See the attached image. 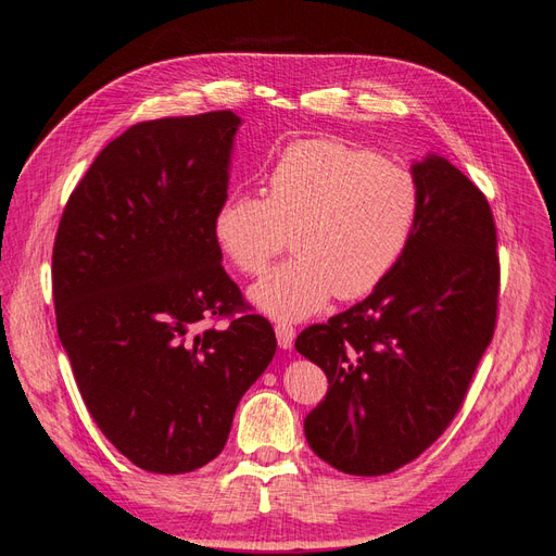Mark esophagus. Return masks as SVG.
<instances>
[{"label":"esophagus","instance_id":"obj_1","mask_svg":"<svg viewBox=\"0 0 556 556\" xmlns=\"http://www.w3.org/2000/svg\"><path fill=\"white\" fill-rule=\"evenodd\" d=\"M275 333H277V343L281 350H291L293 348V340H295V329L291 324H283L279 321L275 326Z\"/></svg>","mask_w":556,"mask_h":556}]
</instances>
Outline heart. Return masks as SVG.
<instances>
[{"label":"heart","mask_w":556,"mask_h":556,"mask_svg":"<svg viewBox=\"0 0 556 556\" xmlns=\"http://www.w3.org/2000/svg\"><path fill=\"white\" fill-rule=\"evenodd\" d=\"M420 185L406 166L338 138L289 142L265 197L230 194L213 237L241 275L258 277L293 232L295 258L249 291L263 315L295 321L329 298H362L400 265L420 220Z\"/></svg>","instance_id":"b5f03b06"}]
</instances>
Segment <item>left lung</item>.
<instances>
[{
	"instance_id": "left-lung-1",
	"label": "left lung",
	"mask_w": 556,
	"mask_h": 556,
	"mask_svg": "<svg viewBox=\"0 0 556 556\" xmlns=\"http://www.w3.org/2000/svg\"><path fill=\"white\" fill-rule=\"evenodd\" d=\"M416 235L362 303L315 324L295 350L329 378L305 439L345 475H390L446 430L465 400L497 309L493 213L446 156L427 154Z\"/></svg>"
}]
</instances>
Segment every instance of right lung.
Listing matches in <instances>:
<instances>
[{
  "mask_svg": "<svg viewBox=\"0 0 556 556\" xmlns=\"http://www.w3.org/2000/svg\"><path fill=\"white\" fill-rule=\"evenodd\" d=\"M239 126L230 110L131 126L96 156L55 235V324L81 400L148 472L216 458L277 352L213 237ZM213 316L233 321L204 330Z\"/></svg>",
  "mask_w": 556,
  "mask_h": 556,
  "instance_id": "add662e5",
  "label": "right lung"
}]
</instances>
